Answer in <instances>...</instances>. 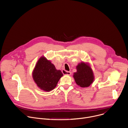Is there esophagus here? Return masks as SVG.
Returning <instances> with one entry per match:
<instances>
[{
  "mask_svg": "<svg viewBox=\"0 0 128 128\" xmlns=\"http://www.w3.org/2000/svg\"><path fill=\"white\" fill-rule=\"evenodd\" d=\"M62 73H63V74H64V75H68V76H70V75H71V72H70V71H66V70H62Z\"/></svg>",
  "mask_w": 128,
  "mask_h": 128,
  "instance_id": "1",
  "label": "esophagus"
}]
</instances>
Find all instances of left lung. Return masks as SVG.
Returning a JSON list of instances; mask_svg holds the SVG:
<instances>
[{
	"instance_id": "obj_1",
	"label": "left lung",
	"mask_w": 128,
	"mask_h": 128,
	"mask_svg": "<svg viewBox=\"0 0 128 128\" xmlns=\"http://www.w3.org/2000/svg\"><path fill=\"white\" fill-rule=\"evenodd\" d=\"M77 71L74 73V78L76 84L82 88L89 86L94 80L93 70L86 63L81 62L76 66Z\"/></svg>"
}]
</instances>
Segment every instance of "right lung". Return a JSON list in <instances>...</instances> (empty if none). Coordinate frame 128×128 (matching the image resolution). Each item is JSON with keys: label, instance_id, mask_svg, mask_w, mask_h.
I'll list each match as a JSON object with an SVG mask.
<instances>
[{"label": "right lung", "instance_id": "obj_1", "mask_svg": "<svg viewBox=\"0 0 128 128\" xmlns=\"http://www.w3.org/2000/svg\"><path fill=\"white\" fill-rule=\"evenodd\" d=\"M63 76L61 70L44 57L40 58L32 72L34 81L40 89L50 92L54 88L60 78Z\"/></svg>", "mask_w": 128, "mask_h": 128}]
</instances>
